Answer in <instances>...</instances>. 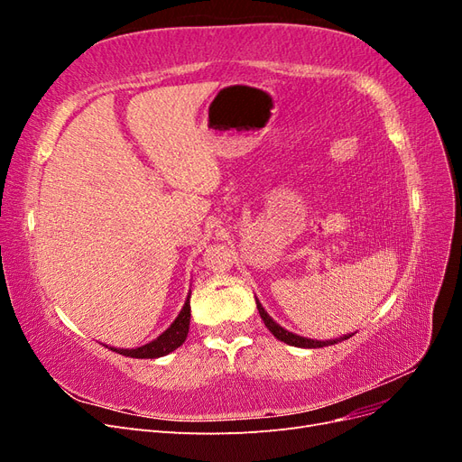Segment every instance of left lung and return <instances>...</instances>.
<instances>
[{"mask_svg": "<svg viewBox=\"0 0 462 462\" xmlns=\"http://www.w3.org/2000/svg\"><path fill=\"white\" fill-rule=\"evenodd\" d=\"M256 306H258V312H260V316H262V319H263V324H265V328H268L272 333H273V337H277L279 341H283V343H287V345H292V346H304V348H319V346H328V345H333V343H337L339 339H335V341H314V339H306V337H300V335H295V333H291V331H287V329H283L282 326L279 324H275V321L268 316V312H265L263 309H262V304L256 300ZM348 337H351V335H348ZM346 335L343 339H348Z\"/></svg>", "mask_w": 462, "mask_h": 462, "instance_id": "left-lung-1", "label": "left lung"}]
</instances>
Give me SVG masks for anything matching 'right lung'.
Masks as SVG:
<instances>
[{
	"instance_id": "obj_1",
	"label": "right lung",
	"mask_w": 462,
	"mask_h": 462,
	"mask_svg": "<svg viewBox=\"0 0 462 462\" xmlns=\"http://www.w3.org/2000/svg\"><path fill=\"white\" fill-rule=\"evenodd\" d=\"M189 324H190V292H189L183 310L179 312V316L175 318L173 324L167 328L158 339H153L152 343L143 345L138 348H114V346H111V351H116L123 356H131V358L165 356V355H170L171 351H175L177 346L185 343L187 333H189Z\"/></svg>"
}]
</instances>
